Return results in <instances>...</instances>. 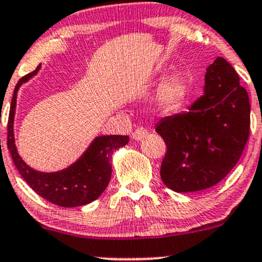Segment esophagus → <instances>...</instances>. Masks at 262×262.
I'll return each mask as SVG.
<instances>
[{
	"label": "esophagus",
	"mask_w": 262,
	"mask_h": 262,
	"mask_svg": "<svg viewBox=\"0 0 262 262\" xmlns=\"http://www.w3.org/2000/svg\"><path fill=\"white\" fill-rule=\"evenodd\" d=\"M146 134H148V130L144 128V126H140V128H137L136 130L133 132V134H132V137H133L134 140H142L143 138H144Z\"/></svg>",
	"instance_id": "obj_1"
}]
</instances>
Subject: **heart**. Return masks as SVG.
Listing matches in <instances>:
<instances>
[{
  "label": "heart",
  "mask_w": 262,
  "mask_h": 262,
  "mask_svg": "<svg viewBox=\"0 0 262 262\" xmlns=\"http://www.w3.org/2000/svg\"><path fill=\"white\" fill-rule=\"evenodd\" d=\"M189 92H190L189 79L183 74H174L164 80L158 89V107L168 113L178 111L188 99Z\"/></svg>",
  "instance_id": "b5f03b06"
}]
</instances>
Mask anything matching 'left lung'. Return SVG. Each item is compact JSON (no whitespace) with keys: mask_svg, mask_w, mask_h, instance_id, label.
I'll return each instance as SVG.
<instances>
[{"mask_svg":"<svg viewBox=\"0 0 262 262\" xmlns=\"http://www.w3.org/2000/svg\"><path fill=\"white\" fill-rule=\"evenodd\" d=\"M166 144L160 177L171 190L214 186L236 165L250 136V102L236 71L217 57L206 68L204 96L155 128Z\"/></svg>","mask_w":262,"mask_h":262,"instance_id":"left-lung-1","label":"left lung"}]
</instances>
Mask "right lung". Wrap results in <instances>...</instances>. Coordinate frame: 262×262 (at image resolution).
I'll return each instance as SVG.
<instances>
[{
    "label": "right lung",
    "instance_id": "obj_1",
    "mask_svg": "<svg viewBox=\"0 0 262 262\" xmlns=\"http://www.w3.org/2000/svg\"><path fill=\"white\" fill-rule=\"evenodd\" d=\"M41 66L32 73L22 77L16 84L11 102L7 125V146L17 170L25 182L39 196L63 208L87 205L102 195L112 177V154L128 144V136H100L94 138L87 150L68 168L54 173L37 171L28 166L17 151L14 144L13 120L16 113L17 92L24 83L38 73Z\"/></svg>",
    "mask_w": 262,
    "mask_h": 262
}]
</instances>
